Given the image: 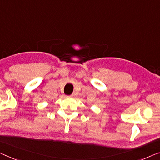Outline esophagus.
Masks as SVG:
<instances>
[{"mask_svg": "<svg viewBox=\"0 0 160 160\" xmlns=\"http://www.w3.org/2000/svg\"><path fill=\"white\" fill-rule=\"evenodd\" d=\"M75 95H76L75 93H72V95H70V98H74V97H75Z\"/></svg>", "mask_w": 160, "mask_h": 160, "instance_id": "1", "label": "esophagus"}]
</instances>
